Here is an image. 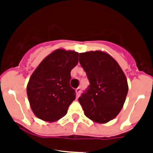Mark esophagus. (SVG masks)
Instances as JSON below:
<instances>
[{
  "label": "esophagus",
  "instance_id": "obj_1",
  "mask_svg": "<svg viewBox=\"0 0 153 153\" xmlns=\"http://www.w3.org/2000/svg\"><path fill=\"white\" fill-rule=\"evenodd\" d=\"M75 92H76V98H78L80 95V93H81V88L80 87H78L77 89H75Z\"/></svg>",
  "mask_w": 153,
  "mask_h": 153
}]
</instances>
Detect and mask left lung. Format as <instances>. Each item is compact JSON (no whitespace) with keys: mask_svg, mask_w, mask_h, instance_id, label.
Returning a JSON list of instances; mask_svg holds the SVG:
<instances>
[{"mask_svg":"<svg viewBox=\"0 0 153 153\" xmlns=\"http://www.w3.org/2000/svg\"><path fill=\"white\" fill-rule=\"evenodd\" d=\"M79 62L90 81L86 93L79 98L84 114L96 123H107L123 108L128 90L126 74L105 51L80 53Z\"/></svg>","mask_w":153,"mask_h":153,"instance_id":"obj_1","label":"left lung"}]
</instances>
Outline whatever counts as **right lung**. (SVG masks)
<instances>
[{"label": "right lung", "instance_id": "add662e5", "mask_svg": "<svg viewBox=\"0 0 153 153\" xmlns=\"http://www.w3.org/2000/svg\"><path fill=\"white\" fill-rule=\"evenodd\" d=\"M79 62V53L57 49L32 73L27 85V94L32 112L44 121L53 122L64 117L75 91L70 86L71 71Z\"/></svg>", "mask_w": 153, "mask_h": 153}]
</instances>
